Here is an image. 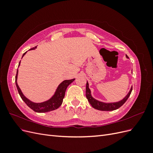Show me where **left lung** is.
<instances>
[{"label":"left lung","instance_id":"1","mask_svg":"<svg viewBox=\"0 0 153 153\" xmlns=\"http://www.w3.org/2000/svg\"><path fill=\"white\" fill-rule=\"evenodd\" d=\"M126 58H129L127 55H126ZM132 91V87H131L130 90H129V92L127 94V95L124 97V98L120 100L117 102H112V103H105L102 102V101H100L94 99L93 97L91 95V91L89 87V83L87 81L86 84V98L88 100V101L90 103L91 106L95 109H97L98 110L101 111H112L115 110L116 109H118L126 101L128 98L129 97L131 94V92Z\"/></svg>","mask_w":153,"mask_h":153}]
</instances>
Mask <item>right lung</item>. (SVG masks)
<instances>
[{
  "instance_id": "right-lung-1",
  "label": "right lung",
  "mask_w": 153,
  "mask_h": 153,
  "mask_svg": "<svg viewBox=\"0 0 153 153\" xmlns=\"http://www.w3.org/2000/svg\"><path fill=\"white\" fill-rule=\"evenodd\" d=\"M36 48L37 47H35L34 48H32L29 50H35ZM26 53L27 52L23 54L22 57L24 56ZM20 65V62H19V64H18V66ZM18 73V69H17L16 75L15 77V83H16V85L17 87L18 93H19L22 100L24 101L29 107H30L32 110H33L34 112H38V113L48 112H50V111H52V110L57 109L62 103V101L64 98V96H65V92L68 86L75 80V78H73V79H71V80H64L59 85L56 91L55 92L54 94L51 97L49 100H48L47 101H43V102H41V103H34L33 101H32L27 98H26V97L24 96V94H23L20 88L19 87V86H18V83H17Z\"/></svg>"
}]
</instances>
